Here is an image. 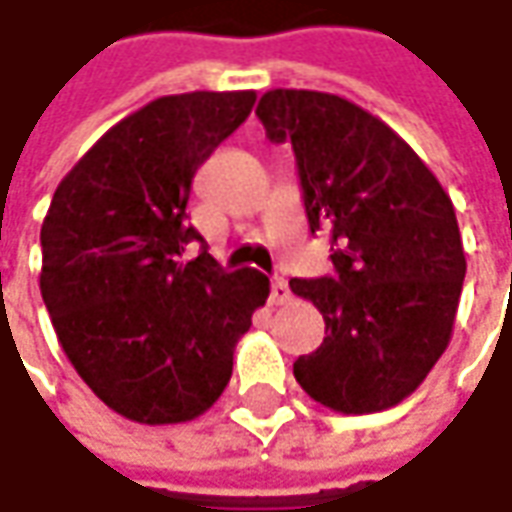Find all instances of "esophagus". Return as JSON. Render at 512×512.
I'll use <instances>...</instances> for the list:
<instances>
[{
	"label": "esophagus",
	"instance_id": "1",
	"mask_svg": "<svg viewBox=\"0 0 512 512\" xmlns=\"http://www.w3.org/2000/svg\"><path fill=\"white\" fill-rule=\"evenodd\" d=\"M289 300V283H286L283 277H272V306H283V303H289Z\"/></svg>",
	"mask_w": 512,
	"mask_h": 512
}]
</instances>
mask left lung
Here are the masks:
<instances>
[{
	"label": "left lung",
	"mask_w": 512,
	"mask_h": 512,
	"mask_svg": "<svg viewBox=\"0 0 512 512\" xmlns=\"http://www.w3.org/2000/svg\"><path fill=\"white\" fill-rule=\"evenodd\" d=\"M255 113L274 144L291 141L311 232L334 240V277L289 280L326 320L294 377L337 414L394 408L453 334L467 269L453 201L405 138L348 98L277 87Z\"/></svg>",
	"instance_id": "8db88e82"
}]
</instances>
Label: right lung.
Segmentation results:
<instances>
[{"label": "right lung", "mask_w": 512, "mask_h": 512, "mask_svg": "<svg viewBox=\"0 0 512 512\" xmlns=\"http://www.w3.org/2000/svg\"><path fill=\"white\" fill-rule=\"evenodd\" d=\"M255 90L161 96L121 118L56 186L39 289L62 351L110 411L141 425L206 414L269 277L226 272L186 223L192 178Z\"/></svg>", "instance_id": "right-lung-1"}]
</instances>
